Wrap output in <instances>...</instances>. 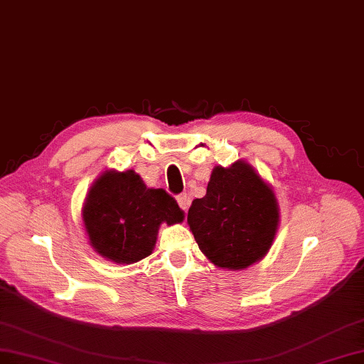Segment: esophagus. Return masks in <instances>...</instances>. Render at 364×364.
<instances>
[{
	"instance_id": "obj_1",
	"label": "esophagus",
	"mask_w": 364,
	"mask_h": 364,
	"mask_svg": "<svg viewBox=\"0 0 364 364\" xmlns=\"http://www.w3.org/2000/svg\"><path fill=\"white\" fill-rule=\"evenodd\" d=\"M176 201H178V205L186 212L191 205V196L188 193H180L178 196H176Z\"/></svg>"
}]
</instances>
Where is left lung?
Listing matches in <instances>:
<instances>
[{"mask_svg":"<svg viewBox=\"0 0 364 364\" xmlns=\"http://www.w3.org/2000/svg\"><path fill=\"white\" fill-rule=\"evenodd\" d=\"M188 223L200 250L223 268L241 269L262 259L279 224L273 191L250 164L213 169L207 192L193 200Z\"/></svg>","mask_w":364,"mask_h":364,"instance_id":"obj_1","label":"left lung"}]
</instances>
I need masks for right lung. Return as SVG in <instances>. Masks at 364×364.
<instances>
[{
  "label": "right lung",
  "mask_w": 364,
  "mask_h": 364,
  "mask_svg": "<svg viewBox=\"0 0 364 364\" xmlns=\"http://www.w3.org/2000/svg\"><path fill=\"white\" fill-rule=\"evenodd\" d=\"M91 245L117 264H132L152 253L161 223L183 221V212L164 189H148L134 171L105 172L84 205Z\"/></svg>",
  "instance_id": "1"
}]
</instances>
